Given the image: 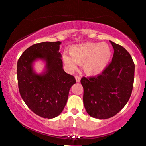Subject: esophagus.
I'll list each match as a JSON object with an SVG mask.
<instances>
[{"mask_svg":"<svg viewBox=\"0 0 146 146\" xmlns=\"http://www.w3.org/2000/svg\"><path fill=\"white\" fill-rule=\"evenodd\" d=\"M75 79H76V82H80V76H75Z\"/></svg>","mask_w":146,"mask_h":146,"instance_id":"1","label":"esophagus"}]
</instances>
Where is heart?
Wrapping results in <instances>:
<instances>
[{
    "label": "heart",
    "instance_id": "1",
    "mask_svg": "<svg viewBox=\"0 0 146 146\" xmlns=\"http://www.w3.org/2000/svg\"><path fill=\"white\" fill-rule=\"evenodd\" d=\"M71 56H63L64 63L70 70L76 67V64H82V70L89 76L98 75L102 73L111 60L112 51L107 43L86 42L71 47Z\"/></svg>",
    "mask_w": 146,
    "mask_h": 146
}]
</instances>
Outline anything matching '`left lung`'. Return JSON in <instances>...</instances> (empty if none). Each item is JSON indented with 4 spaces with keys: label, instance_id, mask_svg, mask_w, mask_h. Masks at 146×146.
Returning <instances> with one entry per match:
<instances>
[{
    "label": "left lung",
    "instance_id": "left-lung-1",
    "mask_svg": "<svg viewBox=\"0 0 146 146\" xmlns=\"http://www.w3.org/2000/svg\"><path fill=\"white\" fill-rule=\"evenodd\" d=\"M114 49L112 62L95 76L81 78L83 102L88 114L98 119H107L120 111L132 93L135 64L127 51L110 41Z\"/></svg>",
    "mask_w": 146,
    "mask_h": 146
}]
</instances>
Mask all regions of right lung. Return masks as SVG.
I'll return each mask as SVG.
<instances>
[{
  "label": "right lung",
  "instance_id": "1",
  "mask_svg": "<svg viewBox=\"0 0 146 146\" xmlns=\"http://www.w3.org/2000/svg\"><path fill=\"white\" fill-rule=\"evenodd\" d=\"M61 42H44L34 44L24 51L17 62V79L20 94L28 107L36 115L53 118L60 114L67 102L71 86L76 83L73 75L63 70ZM45 64L37 74L36 61Z\"/></svg>",
  "mask_w": 146,
  "mask_h": 146
}]
</instances>
